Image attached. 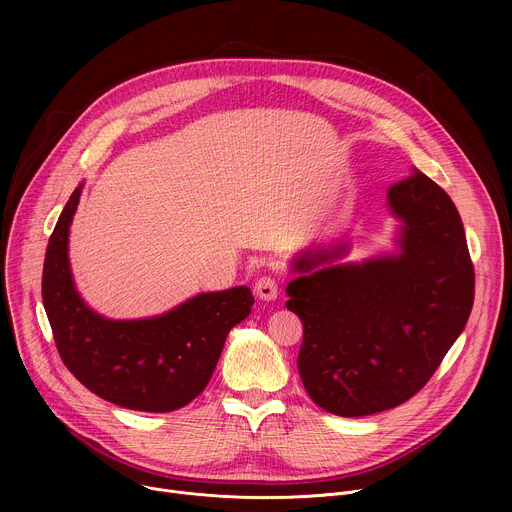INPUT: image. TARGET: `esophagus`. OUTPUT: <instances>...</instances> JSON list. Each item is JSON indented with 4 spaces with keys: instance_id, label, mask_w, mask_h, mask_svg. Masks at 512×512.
Instances as JSON below:
<instances>
[{
    "instance_id": "obj_1",
    "label": "esophagus",
    "mask_w": 512,
    "mask_h": 512,
    "mask_svg": "<svg viewBox=\"0 0 512 512\" xmlns=\"http://www.w3.org/2000/svg\"><path fill=\"white\" fill-rule=\"evenodd\" d=\"M255 294L259 300H265V302H271V300H277L279 296V289H277V281L269 275L257 279L255 283Z\"/></svg>"
}]
</instances>
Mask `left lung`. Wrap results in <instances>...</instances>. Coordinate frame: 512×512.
<instances>
[{"mask_svg":"<svg viewBox=\"0 0 512 512\" xmlns=\"http://www.w3.org/2000/svg\"><path fill=\"white\" fill-rule=\"evenodd\" d=\"M395 251L342 261L348 241L291 259L287 310L300 316L298 371L312 401L364 417L411 399L458 340L474 304V267L452 198L411 168L389 188Z\"/></svg>","mask_w":512,"mask_h":512,"instance_id":"left-lung-1","label":"left lung"}]
</instances>
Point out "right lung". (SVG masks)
<instances>
[{"label": "right lung", "instance_id": "obj_1", "mask_svg": "<svg viewBox=\"0 0 512 512\" xmlns=\"http://www.w3.org/2000/svg\"><path fill=\"white\" fill-rule=\"evenodd\" d=\"M85 184L68 198L48 241L42 300L66 369L101 399L133 411L168 413L208 385L229 332L251 314L247 285L206 291L152 318L113 320L79 294L68 235Z\"/></svg>", "mask_w": 512, "mask_h": 512}]
</instances>
